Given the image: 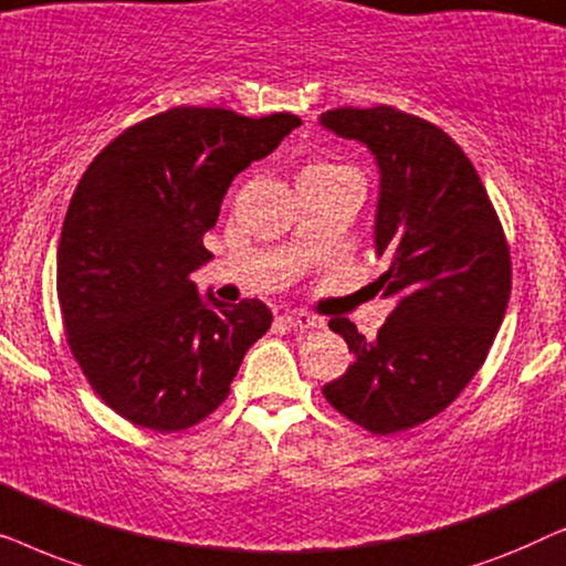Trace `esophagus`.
Wrapping results in <instances>:
<instances>
[{"label": "esophagus", "mask_w": 566, "mask_h": 566, "mask_svg": "<svg viewBox=\"0 0 566 566\" xmlns=\"http://www.w3.org/2000/svg\"><path fill=\"white\" fill-rule=\"evenodd\" d=\"M277 322H283L285 327L293 329V332H308V329L322 327V319H316V316H308L304 312H285L283 316H277Z\"/></svg>", "instance_id": "34e87169"}]
</instances>
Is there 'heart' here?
<instances>
[{"label":"heart","instance_id":"obj_1","mask_svg":"<svg viewBox=\"0 0 566 566\" xmlns=\"http://www.w3.org/2000/svg\"><path fill=\"white\" fill-rule=\"evenodd\" d=\"M314 167H332V165H314Z\"/></svg>","mask_w":566,"mask_h":566}]
</instances>
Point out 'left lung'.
I'll list each match as a JSON object with an SVG mask.
<instances>
[{
	"instance_id": "1",
	"label": "left lung",
	"mask_w": 566,
	"mask_h": 566,
	"mask_svg": "<svg viewBox=\"0 0 566 566\" xmlns=\"http://www.w3.org/2000/svg\"><path fill=\"white\" fill-rule=\"evenodd\" d=\"M319 123L366 144L378 165L376 252L389 270L374 283L397 301L376 339L335 316L353 366L322 394L374 436L422 424L482 368L510 298V250L494 206L461 146L397 107H337Z\"/></svg>"
}]
</instances>
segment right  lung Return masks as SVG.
I'll list each match as a JSON object with an SVG mask.
<instances>
[{
    "instance_id": "right-lung-1",
    "label": "right lung",
    "mask_w": 566,
    "mask_h": 566,
    "mask_svg": "<svg viewBox=\"0 0 566 566\" xmlns=\"http://www.w3.org/2000/svg\"><path fill=\"white\" fill-rule=\"evenodd\" d=\"M298 126L172 107L113 138L76 185L56 254L66 339L97 397L138 428L198 424L270 329L262 301L200 298L190 273L231 180Z\"/></svg>"
}]
</instances>
